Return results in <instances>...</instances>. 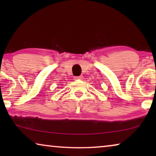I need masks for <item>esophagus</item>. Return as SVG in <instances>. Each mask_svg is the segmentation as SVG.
Here are the masks:
<instances>
[{
    "mask_svg": "<svg viewBox=\"0 0 156 156\" xmlns=\"http://www.w3.org/2000/svg\"><path fill=\"white\" fill-rule=\"evenodd\" d=\"M74 80H82L83 76H74Z\"/></svg>",
    "mask_w": 156,
    "mask_h": 156,
    "instance_id": "34e87169",
    "label": "esophagus"
}]
</instances>
